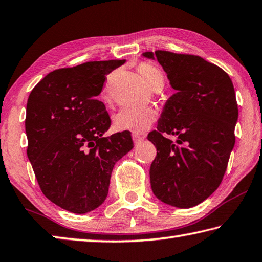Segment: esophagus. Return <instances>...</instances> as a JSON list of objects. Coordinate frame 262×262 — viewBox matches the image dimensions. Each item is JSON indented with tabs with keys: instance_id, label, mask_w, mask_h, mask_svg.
Instances as JSON below:
<instances>
[{
	"instance_id": "1",
	"label": "esophagus",
	"mask_w": 262,
	"mask_h": 262,
	"mask_svg": "<svg viewBox=\"0 0 262 262\" xmlns=\"http://www.w3.org/2000/svg\"><path fill=\"white\" fill-rule=\"evenodd\" d=\"M132 137H133V141H134L135 144H139V143H141L142 141L144 140V136H141L139 134H133Z\"/></svg>"
}]
</instances>
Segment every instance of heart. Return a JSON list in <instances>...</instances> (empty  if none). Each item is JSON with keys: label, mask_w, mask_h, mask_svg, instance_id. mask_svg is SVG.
Returning a JSON list of instances; mask_svg holds the SVG:
<instances>
[{"label": "heart", "mask_w": 262, "mask_h": 262, "mask_svg": "<svg viewBox=\"0 0 262 262\" xmlns=\"http://www.w3.org/2000/svg\"><path fill=\"white\" fill-rule=\"evenodd\" d=\"M139 72L145 83L155 89L164 84V75L156 66L141 63ZM157 112L151 107H123L113 117V126L119 132H130L134 134H142L149 129L156 121Z\"/></svg>", "instance_id": "heart-1"}]
</instances>
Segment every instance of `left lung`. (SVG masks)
Returning a JSON list of instances; mask_svg holds the SVG:
<instances>
[{
    "label": "left lung",
    "instance_id": "8db88e82",
    "mask_svg": "<svg viewBox=\"0 0 262 262\" xmlns=\"http://www.w3.org/2000/svg\"><path fill=\"white\" fill-rule=\"evenodd\" d=\"M143 56L158 60L177 90L157 130L147 135L157 147L150 167L152 191L167 205L196 206L220 185L234 149L238 119L234 85L225 71L199 56L164 50ZM166 135H177V142Z\"/></svg>",
    "mask_w": 262,
    "mask_h": 262
}]
</instances>
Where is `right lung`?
<instances>
[{"mask_svg":"<svg viewBox=\"0 0 262 262\" xmlns=\"http://www.w3.org/2000/svg\"><path fill=\"white\" fill-rule=\"evenodd\" d=\"M125 61L52 71L28 96L27 157L45 196L69 212L84 214L102 205L113 167L134 146L129 132L103 136L111 119L97 99L106 75Z\"/></svg>","mask_w":262,"mask_h":262,"instance_id":"add662e5","label":"right lung"}]
</instances>
